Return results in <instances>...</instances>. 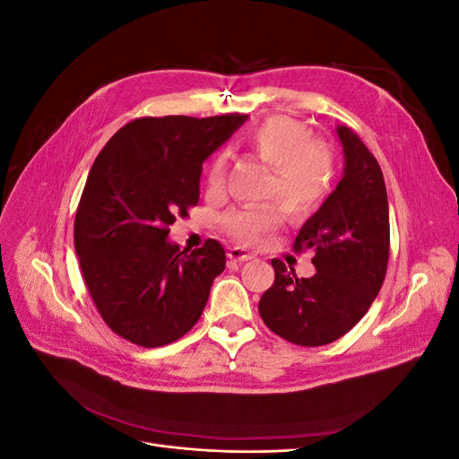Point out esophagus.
I'll return each instance as SVG.
<instances>
[{
	"instance_id": "34e87169",
	"label": "esophagus",
	"mask_w": 459,
	"mask_h": 459,
	"mask_svg": "<svg viewBox=\"0 0 459 459\" xmlns=\"http://www.w3.org/2000/svg\"><path fill=\"white\" fill-rule=\"evenodd\" d=\"M228 258H230V260H233V262H247V260H251V258H255V256H253L251 253H248L247 248L233 247V248H230Z\"/></svg>"
}]
</instances>
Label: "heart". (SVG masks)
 Listing matches in <instances>:
<instances>
[{
  "instance_id": "heart-1",
  "label": "heart",
  "mask_w": 459,
  "mask_h": 459,
  "mask_svg": "<svg viewBox=\"0 0 459 459\" xmlns=\"http://www.w3.org/2000/svg\"><path fill=\"white\" fill-rule=\"evenodd\" d=\"M247 145L272 169L266 195L280 199L290 216H310L325 203L335 178V160L327 145L312 140L304 124L289 117H270L248 132ZM224 178L226 155H216L208 166V189L220 191ZM280 221V206L256 204L228 212L224 228L235 241L256 245Z\"/></svg>"
}]
</instances>
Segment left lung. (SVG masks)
<instances>
[{
    "label": "left lung",
    "instance_id": "left-lung-1",
    "mask_svg": "<svg viewBox=\"0 0 459 459\" xmlns=\"http://www.w3.org/2000/svg\"><path fill=\"white\" fill-rule=\"evenodd\" d=\"M344 169L337 187L304 221L295 251L312 248V277H299L273 258V285L258 312L275 335L322 346L349 333L377 297L388 262V201L381 166L364 142L337 126Z\"/></svg>",
    "mask_w": 459,
    "mask_h": 459
}]
</instances>
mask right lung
<instances>
[{"mask_svg":"<svg viewBox=\"0 0 459 459\" xmlns=\"http://www.w3.org/2000/svg\"><path fill=\"white\" fill-rule=\"evenodd\" d=\"M247 117L137 118L97 155L74 220V247L105 324L155 349L199 322L214 277L226 268L216 239L179 251L176 216L199 203L203 162Z\"/></svg>","mask_w":459,"mask_h":459,"instance_id":"1","label":"right lung"}]
</instances>
